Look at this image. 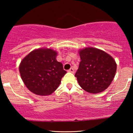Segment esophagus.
Returning a JSON list of instances; mask_svg holds the SVG:
<instances>
[{
	"mask_svg": "<svg viewBox=\"0 0 133 133\" xmlns=\"http://www.w3.org/2000/svg\"><path fill=\"white\" fill-rule=\"evenodd\" d=\"M68 72H71V73H74V69H73L72 68H70L68 70Z\"/></svg>",
	"mask_w": 133,
	"mask_h": 133,
	"instance_id": "34e87169",
	"label": "esophagus"
}]
</instances>
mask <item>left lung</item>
<instances>
[{
    "label": "left lung",
    "mask_w": 133,
    "mask_h": 133,
    "mask_svg": "<svg viewBox=\"0 0 133 133\" xmlns=\"http://www.w3.org/2000/svg\"><path fill=\"white\" fill-rule=\"evenodd\" d=\"M79 53L81 62L75 76L79 86L89 93L103 92L115 76V61L104 51L94 47H86Z\"/></svg>",
    "instance_id": "obj_1"
}]
</instances>
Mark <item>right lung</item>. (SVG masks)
Returning <instances> with one entry per match:
<instances>
[{
	"instance_id": "right-lung-1",
	"label": "right lung",
	"mask_w": 133,
	"mask_h": 133,
	"mask_svg": "<svg viewBox=\"0 0 133 133\" xmlns=\"http://www.w3.org/2000/svg\"><path fill=\"white\" fill-rule=\"evenodd\" d=\"M57 53L51 49L34 50L19 65L21 78L25 86L37 95H49L59 87L66 71L56 60Z\"/></svg>"
}]
</instances>
